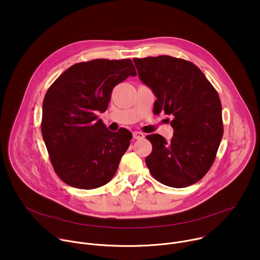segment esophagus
Segmentation results:
<instances>
[{"label": "esophagus", "instance_id": "esophagus-1", "mask_svg": "<svg viewBox=\"0 0 260 260\" xmlns=\"http://www.w3.org/2000/svg\"><path fill=\"white\" fill-rule=\"evenodd\" d=\"M133 137H134V139H136V140H140V139H143L145 136H144V134L141 133V132H134V133H133Z\"/></svg>", "mask_w": 260, "mask_h": 260}]
</instances>
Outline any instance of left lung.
<instances>
[{
    "label": "left lung",
    "mask_w": 260,
    "mask_h": 260,
    "mask_svg": "<svg viewBox=\"0 0 260 260\" xmlns=\"http://www.w3.org/2000/svg\"><path fill=\"white\" fill-rule=\"evenodd\" d=\"M133 60L140 80L156 96V113L173 117L171 141L157 134L147 136L152 152L146 165L167 186L187 187L210 170L223 136L219 95L190 61L170 55Z\"/></svg>",
    "instance_id": "8db88e82"
}]
</instances>
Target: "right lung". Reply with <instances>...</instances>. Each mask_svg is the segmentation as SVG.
Wrapping results in <instances>:
<instances>
[{"instance_id": "obj_1", "label": "right lung", "mask_w": 260, "mask_h": 260, "mask_svg": "<svg viewBox=\"0 0 260 260\" xmlns=\"http://www.w3.org/2000/svg\"><path fill=\"white\" fill-rule=\"evenodd\" d=\"M127 59H92L70 67L47 90L41 131L55 173L70 186L93 189L112 179L133 136L111 132L98 113L107 110L113 88L136 76Z\"/></svg>"}]
</instances>
